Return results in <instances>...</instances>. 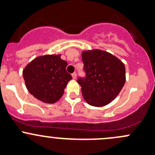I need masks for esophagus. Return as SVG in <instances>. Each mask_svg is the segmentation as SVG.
<instances>
[{"label":"esophagus","mask_w":155,"mask_h":155,"mask_svg":"<svg viewBox=\"0 0 155 155\" xmlns=\"http://www.w3.org/2000/svg\"><path fill=\"white\" fill-rule=\"evenodd\" d=\"M71 76H72V78L74 80H75L76 78H77V74H76V73H73V74H71Z\"/></svg>","instance_id":"1"}]
</instances>
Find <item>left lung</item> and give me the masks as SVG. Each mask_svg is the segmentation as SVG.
<instances>
[{"mask_svg": "<svg viewBox=\"0 0 155 155\" xmlns=\"http://www.w3.org/2000/svg\"><path fill=\"white\" fill-rule=\"evenodd\" d=\"M86 77L79 78L83 97L88 104L101 107L115 99L126 82L125 65L108 51L91 49L82 51Z\"/></svg>", "mask_w": 155, "mask_h": 155, "instance_id": "8db88e82", "label": "left lung"}]
</instances>
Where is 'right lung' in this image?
I'll return each instance as SVG.
<instances>
[{
    "label": "right lung",
    "mask_w": 155,
    "mask_h": 155,
    "mask_svg": "<svg viewBox=\"0 0 155 155\" xmlns=\"http://www.w3.org/2000/svg\"><path fill=\"white\" fill-rule=\"evenodd\" d=\"M59 54L38 56L26 66L23 70L25 85L36 99L54 104L64 94L68 83L72 79L66 72L67 62Z\"/></svg>",
    "instance_id": "obj_1"
}]
</instances>
